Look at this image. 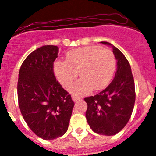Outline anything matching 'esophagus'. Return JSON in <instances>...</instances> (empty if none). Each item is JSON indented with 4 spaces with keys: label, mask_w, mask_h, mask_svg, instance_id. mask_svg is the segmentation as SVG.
Listing matches in <instances>:
<instances>
[{
    "label": "esophagus",
    "mask_w": 156,
    "mask_h": 156,
    "mask_svg": "<svg viewBox=\"0 0 156 156\" xmlns=\"http://www.w3.org/2000/svg\"><path fill=\"white\" fill-rule=\"evenodd\" d=\"M73 98V101H74V102H75V101H79V100H80L79 98L75 97V96H73V98Z\"/></svg>",
    "instance_id": "1"
}]
</instances>
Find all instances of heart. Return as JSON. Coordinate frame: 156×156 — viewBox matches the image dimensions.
Segmentation results:
<instances>
[{"instance_id":"1","label":"heart","mask_w":156,"mask_h":156,"mask_svg":"<svg viewBox=\"0 0 156 156\" xmlns=\"http://www.w3.org/2000/svg\"><path fill=\"white\" fill-rule=\"evenodd\" d=\"M116 60L112 51L98 46L84 47L67 52L66 61H57L54 69L56 77L64 87H68L78 77L81 78L69 87L72 95L81 97L93 89L105 88L113 78Z\"/></svg>"}]
</instances>
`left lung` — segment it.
<instances>
[{"label":"left lung","instance_id":"8db88e82","mask_svg":"<svg viewBox=\"0 0 156 156\" xmlns=\"http://www.w3.org/2000/svg\"><path fill=\"white\" fill-rule=\"evenodd\" d=\"M101 44L112 48L117 69L114 79L103 91L85 98L87 104L86 118L95 133L114 136L119 133L131 117L136 101L135 83L127 59L110 43Z\"/></svg>","mask_w":156,"mask_h":156}]
</instances>
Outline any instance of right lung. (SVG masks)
I'll return each instance as SVG.
<instances>
[{
  "label": "right lung",
  "instance_id": "1",
  "mask_svg": "<svg viewBox=\"0 0 156 156\" xmlns=\"http://www.w3.org/2000/svg\"><path fill=\"white\" fill-rule=\"evenodd\" d=\"M58 47L47 45L30 53L18 75L20 110L31 130L44 140L67 131L74 102L55 77L53 64Z\"/></svg>",
  "mask_w": 156,
  "mask_h": 156
}]
</instances>
